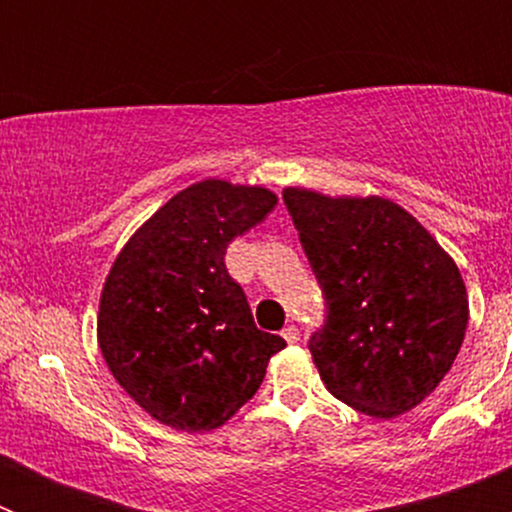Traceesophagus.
I'll return each instance as SVG.
<instances>
[{
  "instance_id": "obj_1",
  "label": "esophagus",
  "mask_w": 512,
  "mask_h": 512,
  "mask_svg": "<svg viewBox=\"0 0 512 512\" xmlns=\"http://www.w3.org/2000/svg\"><path fill=\"white\" fill-rule=\"evenodd\" d=\"M282 336L287 343H297L300 341V328H297V325H287V328L282 330Z\"/></svg>"
}]
</instances>
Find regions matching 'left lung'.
Here are the masks:
<instances>
[{"label": "left lung", "instance_id": "left-lung-1", "mask_svg": "<svg viewBox=\"0 0 512 512\" xmlns=\"http://www.w3.org/2000/svg\"><path fill=\"white\" fill-rule=\"evenodd\" d=\"M325 297L310 354L333 397L372 418L408 413L438 387L469 323L467 287L449 253L384 197L284 189Z\"/></svg>", "mask_w": 512, "mask_h": 512}]
</instances>
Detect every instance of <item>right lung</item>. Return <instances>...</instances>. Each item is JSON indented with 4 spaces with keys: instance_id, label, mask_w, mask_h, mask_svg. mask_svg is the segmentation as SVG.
<instances>
[{
    "instance_id": "1",
    "label": "right lung",
    "mask_w": 512,
    "mask_h": 512,
    "mask_svg": "<svg viewBox=\"0 0 512 512\" xmlns=\"http://www.w3.org/2000/svg\"><path fill=\"white\" fill-rule=\"evenodd\" d=\"M274 205L277 194L264 187L205 179L174 194L117 253L99 300V348L122 390L158 423L220 428L287 346L256 328L225 269L228 243Z\"/></svg>"
}]
</instances>
